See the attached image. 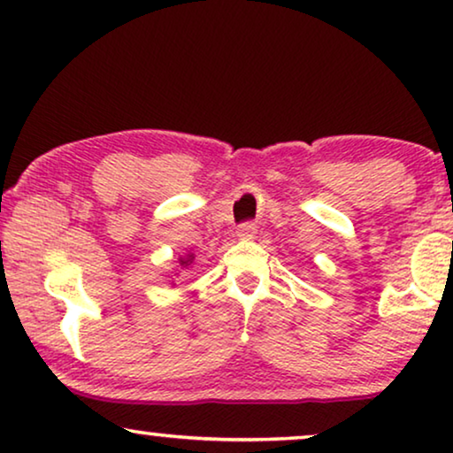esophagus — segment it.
<instances>
[{"mask_svg":"<svg viewBox=\"0 0 453 453\" xmlns=\"http://www.w3.org/2000/svg\"><path fill=\"white\" fill-rule=\"evenodd\" d=\"M256 233H257V226L253 225V222H243V225L237 228V237L239 239H245V241H250V239L256 237Z\"/></svg>","mask_w":453,"mask_h":453,"instance_id":"obj_1","label":"esophagus"}]
</instances>
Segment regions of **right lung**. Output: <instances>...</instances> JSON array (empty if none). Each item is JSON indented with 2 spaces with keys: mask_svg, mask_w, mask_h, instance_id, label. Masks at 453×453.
<instances>
[{
  "mask_svg": "<svg viewBox=\"0 0 453 453\" xmlns=\"http://www.w3.org/2000/svg\"><path fill=\"white\" fill-rule=\"evenodd\" d=\"M179 264H181V265H189V264H191V256L185 257V259L181 257V259H179Z\"/></svg>",
  "mask_w": 453,
  "mask_h": 453,
  "instance_id": "right-lung-1",
  "label": "right lung"
}]
</instances>
